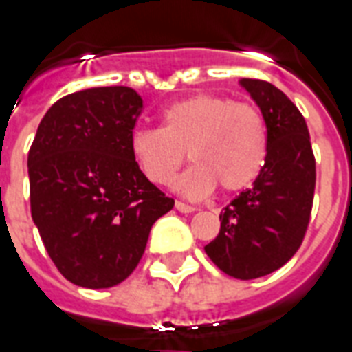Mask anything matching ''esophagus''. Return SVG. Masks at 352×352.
I'll return each instance as SVG.
<instances>
[{"instance_id":"obj_1","label":"esophagus","mask_w":352,"mask_h":352,"mask_svg":"<svg viewBox=\"0 0 352 352\" xmlns=\"http://www.w3.org/2000/svg\"><path fill=\"white\" fill-rule=\"evenodd\" d=\"M174 206H176L179 213H192V211H196V207L189 206V204H184V201H176Z\"/></svg>"}]
</instances>
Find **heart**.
<instances>
[{
  "label": "heart",
  "instance_id": "1",
  "mask_svg": "<svg viewBox=\"0 0 352 352\" xmlns=\"http://www.w3.org/2000/svg\"><path fill=\"white\" fill-rule=\"evenodd\" d=\"M130 152L139 170L156 185L174 178L187 152L195 163L174 187L189 198H204L217 184L226 192L252 185L268 156V135L253 104L195 95L167 106L162 128L135 130Z\"/></svg>",
  "mask_w": 352,
  "mask_h": 352
}]
</instances>
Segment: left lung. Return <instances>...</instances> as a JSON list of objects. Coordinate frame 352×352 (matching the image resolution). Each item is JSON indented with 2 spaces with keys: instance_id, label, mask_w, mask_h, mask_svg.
<instances>
[{
  "instance_id": "8db88e82",
  "label": "left lung",
  "mask_w": 352,
  "mask_h": 352,
  "mask_svg": "<svg viewBox=\"0 0 352 352\" xmlns=\"http://www.w3.org/2000/svg\"><path fill=\"white\" fill-rule=\"evenodd\" d=\"M261 108L268 156L250 189L220 213V233L206 246L209 258L235 279H257L279 270L307 233L316 187V160L305 117L274 84L242 78Z\"/></svg>"
}]
</instances>
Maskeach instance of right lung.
I'll use <instances>...</instances> for the list:
<instances>
[{
	"label": "right lung",
	"instance_id": "obj_1",
	"mask_svg": "<svg viewBox=\"0 0 352 352\" xmlns=\"http://www.w3.org/2000/svg\"><path fill=\"white\" fill-rule=\"evenodd\" d=\"M141 110L143 99L126 86L75 91L49 108L32 141V222L54 266L77 287L122 283L154 222L174 207L130 152Z\"/></svg>",
	"mask_w": 352,
	"mask_h": 352
}]
</instances>
